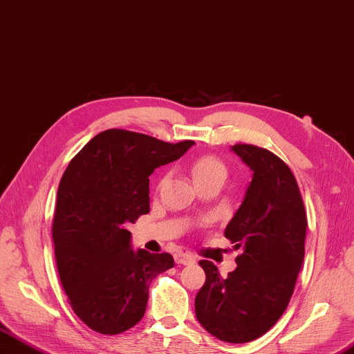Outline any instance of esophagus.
Returning a JSON list of instances; mask_svg holds the SVG:
<instances>
[{
    "mask_svg": "<svg viewBox=\"0 0 354 354\" xmlns=\"http://www.w3.org/2000/svg\"><path fill=\"white\" fill-rule=\"evenodd\" d=\"M174 258L177 264H191L194 263V259H196L191 254H186V252H177Z\"/></svg>",
    "mask_w": 354,
    "mask_h": 354,
    "instance_id": "obj_1",
    "label": "esophagus"
}]
</instances>
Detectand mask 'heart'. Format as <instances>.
Listing matches in <instances>:
<instances>
[{
  "mask_svg": "<svg viewBox=\"0 0 354 354\" xmlns=\"http://www.w3.org/2000/svg\"><path fill=\"white\" fill-rule=\"evenodd\" d=\"M191 172L194 180H196V183H200L209 178H226L227 168L226 165L223 163L221 158L207 154L198 157L197 160H194Z\"/></svg>",
  "mask_w": 354,
  "mask_h": 354,
  "instance_id": "b5f03b06",
  "label": "heart"
}]
</instances>
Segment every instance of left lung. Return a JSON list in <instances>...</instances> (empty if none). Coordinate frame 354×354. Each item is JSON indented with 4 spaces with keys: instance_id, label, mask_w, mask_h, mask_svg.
Segmentation results:
<instances>
[{
    "instance_id": "1",
    "label": "left lung",
    "mask_w": 354,
    "mask_h": 354,
    "mask_svg": "<svg viewBox=\"0 0 354 354\" xmlns=\"http://www.w3.org/2000/svg\"><path fill=\"white\" fill-rule=\"evenodd\" d=\"M230 149L254 172L225 230L241 255L226 278L201 259L206 281L196 316L220 341L244 344L269 331L288 306L304 261L307 215L297 178L278 156L248 143Z\"/></svg>"
}]
</instances>
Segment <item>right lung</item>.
<instances>
[{"label":"right lung","mask_w":354,"mask_h":354,"mask_svg":"<svg viewBox=\"0 0 354 354\" xmlns=\"http://www.w3.org/2000/svg\"><path fill=\"white\" fill-rule=\"evenodd\" d=\"M194 143L106 129L71 158L57 187L53 243L57 273L77 318L102 335L134 327L149 284L174 258L131 249L127 229L149 212V176Z\"/></svg>","instance_id":"obj_1"}]
</instances>
